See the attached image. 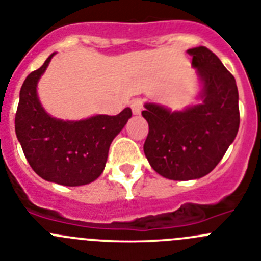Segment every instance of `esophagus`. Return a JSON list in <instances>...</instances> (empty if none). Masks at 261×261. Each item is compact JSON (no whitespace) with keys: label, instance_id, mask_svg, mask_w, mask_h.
<instances>
[{"label":"esophagus","instance_id":"34e87169","mask_svg":"<svg viewBox=\"0 0 261 261\" xmlns=\"http://www.w3.org/2000/svg\"><path fill=\"white\" fill-rule=\"evenodd\" d=\"M130 108H132V112L135 115L141 114L142 108H144V103H142L141 99H135V100L130 103Z\"/></svg>","mask_w":261,"mask_h":261}]
</instances>
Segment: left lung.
I'll use <instances>...</instances> for the list:
<instances>
[{
	"instance_id": "1",
	"label": "left lung",
	"mask_w": 261,
	"mask_h": 261,
	"mask_svg": "<svg viewBox=\"0 0 261 261\" xmlns=\"http://www.w3.org/2000/svg\"><path fill=\"white\" fill-rule=\"evenodd\" d=\"M204 87L201 105L171 111L146 103L149 124L144 151L151 167L171 180H191L216 167L239 129L238 87L234 75L206 47L187 50Z\"/></svg>"
}]
</instances>
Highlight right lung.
<instances>
[{
  "mask_svg": "<svg viewBox=\"0 0 261 261\" xmlns=\"http://www.w3.org/2000/svg\"><path fill=\"white\" fill-rule=\"evenodd\" d=\"M53 55L23 82L15 133L39 176L61 186H84L100 176L111 142L132 116V110L126 107L116 116L96 115L80 121L50 117L39 102L36 85Z\"/></svg>",
  "mask_w": 261,
  "mask_h": 261,
  "instance_id": "obj_1",
  "label": "right lung"
}]
</instances>
